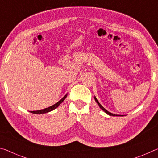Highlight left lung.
I'll list each match as a JSON object with an SVG mask.
<instances>
[{"mask_svg": "<svg viewBox=\"0 0 158 158\" xmlns=\"http://www.w3.org/2000/svg\"><path fill=\"white\" fill-rule=\"evenodd\" d=\"M94 99H95V101H96V102L97 103H98V105L99 106V107H100L101 109H102V110L104 111V112H105V113H106V114H107L108 115H110V116H120V115H117V114H112V113H111V112H110V111H108L107 110H105V109H104V107H103V106H102L101 105V104H99V102H98V99H97V98H95V97H94Z\"/></svg>", "mask_w": 158, "mask_h": 158, "instance_id": "left-lung-1", "label": "left lung"}]
</instances>
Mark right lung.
<instances>
[{
  "mask_svg": "<svg viewBox=\"0 0 158 158\" xmlns=\"http://www.w3.org/2000/svg\"><path fill=\"white\" fill-rule=\"evenodd\" d=\"M66 97H67V94H65V95L61 99H60V101H59L57 103H56L55 104H54V105L49 106V107L44 109V110H38V111H30V112L32 113V114H45V113L49 112V111L55 110L56 108H57L58 106L60 105V104H61L64 101V99L66 98Z\"/></svg>",
  "mask_w": 158,
  "mask_h": 158,
  "instance_id": "add662e5",
  "label": "right lung"
}]
</instances>
